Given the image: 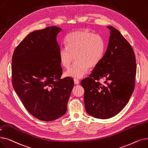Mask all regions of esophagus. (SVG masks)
Returning a JSON list of instances; mask_svg holds the SVG:
<instances>
[{
    "label": "esophagus",
    "mask_w": 148,
    "mask_h": 148,
    "mask_svg": "<svg viewBox=\"0 0 148 148\" xmlns=\"http://www.w3.org/2000/svg\"><path fill=\"white\" fill-rule=\"evenodd\" d=\"M74 84H75V85H79V84L80 82H79V80H78L77 79H74Z\"/></svg>",
    "instance_id": "obj_1"
}]
</instances>
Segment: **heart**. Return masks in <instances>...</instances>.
I'll list each match as a JSON object with an SVG mask.
<instances>
[{
  "label": "heart",
  "instance_id": "obj_1",
  "mask_svg": "<svg viewBox=\"0 0 148 148\" xmlns=\"http://www.w3.org/2000/svg\"><path fill=\"white\" fill-rule=\"evenodd\" d=\"M66 47L59 49V57L61 66L68 68L75 58L74 65L65 72L69 77L81 79L88 72L89 68L97 66L105 51L103 37L88 29L76 31L68 34L65 38Z\"/></svg>",
  "mask_w": 148,
  "mask_h": 148
}]
</instances>
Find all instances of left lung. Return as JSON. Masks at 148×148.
<instances>
[{
  "label": "left lung",
  "mask_w": 148,
  "mask_h": 148,
  "mask_svg": "<svg viewBox=\"0 0 148 148\" xmlns=\"http://www.w3.org/2000/svg\"><path fill=\"white\" fill-rule=\"evenodd\" d=\"M108 47L89 77L81 85L85 90L87 113L101 119L111 118L129 101L134 91L137 65L133 49L120 31L111 26ZM105 80V84L98 80Z\"/></svg>",
  "instance_id": "1"
}]
</instances>
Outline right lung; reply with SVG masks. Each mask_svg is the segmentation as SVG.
I'll return each instance as SVG.
<instances>
[{"label": "right lung", "instance_id": "add662e5", "mask_svg": "<svg viewBox=\"0 0 148 148\" xmlns=\"http://www.w3.org/2000/svg\"><path fill=\"white\" fill-rule=\"evenodd\" d=\"M61 31L53 26L31 32L16 48L12 57L15 91L27 110L42 121H53L66 113L74 88L73 79H61L57 41Z\"/></svg>", "mask_w": 148, "mask_h": 148}]
</instances>
